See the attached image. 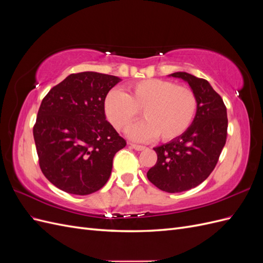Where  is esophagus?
Here are the masks:
<instances>
[{"instance_id": "1", "label": "esophagus", "mask_w": 263, "mask_h": 263, "mask_svg": "<svg viewBox=\"0 0 263 263\" xmlns=\"http://www.w3.org/2000/svg\"><path fill=\"white\" fill-rule=\"evenodd\" d=\"M130 146L135 149V150H137V151H141V150H144L146 147L145 146H141V145H137V144H130Z\"/></svg>"}]
</instances>
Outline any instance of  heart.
<instances>
[{"instance_id": "1", "label": "heart", "mask_w": 263, "mask_h": 263, "mask_svg": "<svg viewBox=\"0 0 263 263\" xmlns=\"http://www.w3.org/2000/svg\"><path fill=\"white\" fill-rule=\"evenodd\" d=\"M197 98L189 86L162 79H146L127 85L126 93L112 89L105 97V113L115 128L125 132L139 116L145 121L129 129V137L147 141L159 136L162 141L177 139L193 123Z\"/></svg>"}]
</instances>
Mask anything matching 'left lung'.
<instances>
[{"instance_id": "1", "label": "left lung", "mask_w": 263, "mask_h": 263, "mask_svg": "<svg viewBox=\"0 0 263 263\" xmlns=\"http://www.w3.org/2000/svg\"><path fill=\"white\" fill-rule=\"evenodd\" d=\"M186 81L197 98V112L190 128L177 139L154 148L157 163L148 180L164 192L187 191L209 178L227 139V110L220 95L205 79L186 72L170 74Z\"/></svg>"}]
</instances>
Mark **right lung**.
Wrapping results in <instances>:
<instances>
[{"label":"right lung","instance_id":"add662e5","mask_svg":"<svg viewBox=\"0 0 263 263\" xmlns=\"http://www.w3.org/2000/svg\"><path fill=\"white\" fill-rule=\"evenodd\" d=\"M121 79L72 73L43 99L33 128L39 166L54 186L87 195L106 184L126 140L106 121V94Z\"/></svg>","mask_w":263,"mask_h":263}]
</instances>
